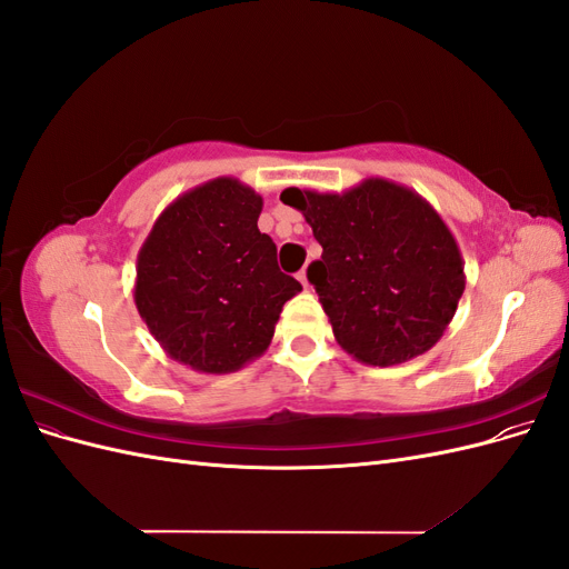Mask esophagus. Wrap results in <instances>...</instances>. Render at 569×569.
<instances>
[{
  "instance_id": "34e87169",
  "label": "esophagus",
  "mask_w": 569,
  "mask_h": 569,
  "mask_svg": "<svg viewBox=\"0 0 569 569\" xmlns=\"http://www.w3.org/2000/svg\"><path fill=\"white\" fill-rule=\"evenodd\" d=\"M297 278H299V282H301L303 287H308V272H306V270H301V272L297 274Z\"/></svg>"
}]
</instances>
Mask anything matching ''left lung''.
Wrapping results in <instances>:
<instances>
[{
  "mask_svg": "<svg viewBox=\"0 0 569 569\" xmlns=\"http://www.w3.org/2000/svg\"><path fill=\"white\" fill-rule=\"evenodd\" d=\"M322 247L308 266L339 347L366 366H396L429 351L465 289L456 237L410 187L368 178L347 192L287 187Z\"/></svg>",
  "mask_w": 569,
  "mask_h": 569,
  "instance_id": "8db88e82",
  "label": "left lung"
}]
</instances>
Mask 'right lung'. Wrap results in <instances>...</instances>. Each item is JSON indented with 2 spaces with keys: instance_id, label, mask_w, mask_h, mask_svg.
<instances>
[{
  "instance_id": "add662e5",
  "label": "right lung",
  "mask_w": 569,
  "mask_h": 569,
  "mask_svg": "<svg viewBox=\"0 0 569 569\" xmlns=\"http://www.w3.org/2000/svg\"><path fill=\"white\" fill-rule=\"evenodd\" d=\"M263 199L234 178L168 203L137 253L134 306L163 351L197 372L226 375L270 347L301 284L280 272L258 230Z\"/></svg>"
}]
</instances>
